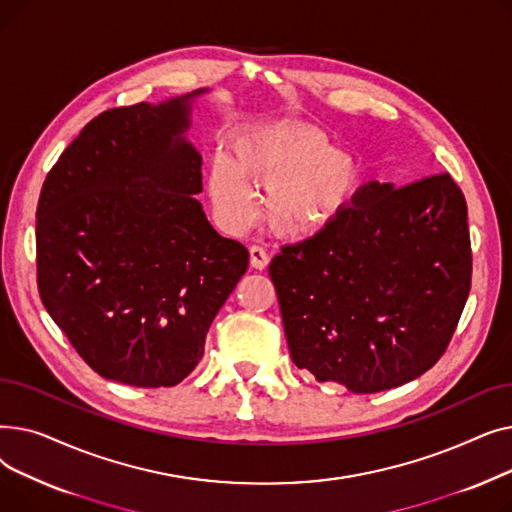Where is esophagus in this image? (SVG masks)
<instances>
[{
    "label": "esophagus",
    "instance_id": "34e87169",
    "mask_svg": "<svg viewBox=\"0 0 512 512\" xmlns=\"http://www.w3.org/2000/svg\"><path fill=\"white\" fill-rule=\"evenodd\" d=\"M249 255H251V265L255 267V270H265L267 263H270V255H267L265 249H261L257 245L249 249Z\"/></svg>",
    "mask_w": 512,
    "mask_h": 512
}]
</instances>
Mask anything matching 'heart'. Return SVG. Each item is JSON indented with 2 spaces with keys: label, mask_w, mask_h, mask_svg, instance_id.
I'll return each instance as SVG.
<instances>
[{
  "label": "heart",
  "mask_w": 512,
  "mask_h": 512,
  "mask_svg": "<svg viewBox=\"0 0 512 512\" xmlns=\"http://www.w3.org/2000/svg\"><path fill=\"white\" fill-rule=\"evenodd\" d=\"M232 154L213 153L207 188L215 213L230 230L257 215V188L267 191L265 218L274 232L311 238L324 232L351 203L359 170L336 153L315 128L294 122H259L232 139Z\"/></svg>",
  "instance_id": "b5f03b06"
}]
</instances>
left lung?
I'll list each match as a JSON object with an SVG mask.
<instances>
[{
    "instance_id": "1",
    "label": "left lung",
    "mask_w": 512,
    "mask_h": 512,
    "mask_svg": "<svg viewBox=\"0 0 512 512\" xmlns=\"http://www.w3.org/2000/svg\"><path fill=\"white\" fill-rule=\"evenodd\" d=\"M290 357L355 394L407 384L444 355L471 290L467 203L450 174L371 180L270 263Z\"/></svg>"
}]
</instances>
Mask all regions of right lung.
<instances>
[{"label": "right lung", "instance_id": "1", "mask_svg": "<svg viewBox=\"0 0 512 512\" xmlns=\"http://www.w3.org/2000/svg\"><path fill=\"white\" fill-rule=\"evenodd\" d=\"M114 107L93 118L43 182L37 286L76 353L101 378L180 384L249 251L207 222L193 101Z\"/></svg>", "mask_w": 512, "mask_h": 512}]
</instances>
